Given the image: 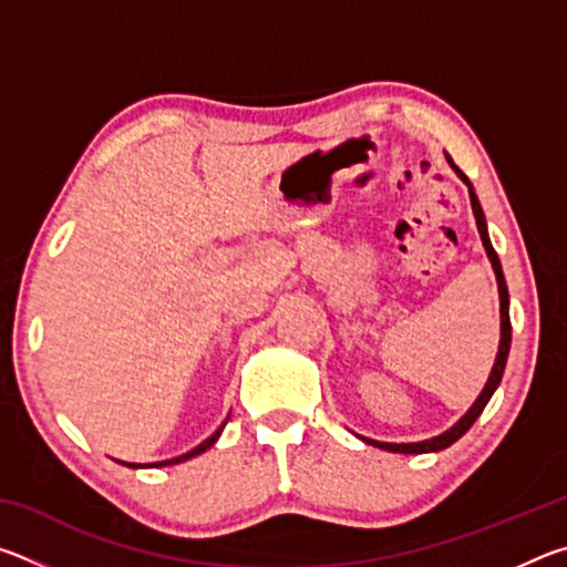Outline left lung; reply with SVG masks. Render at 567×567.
Listing matches in <instances>:
<instances>
[{
  "mask_svg": "<svg viewBox=\"0 0 567 567\" xmlns=\"http://www.w3.org/2000/svg\"><path fill=\"white\" fill-rule=\"evenodd\" d=\"M450 167L457 172V177L465 182L467 192H470V205H473V215H475V223H477V233L480 239H483V247L487 252V260H491L493 270H495V280H497V292H501V348H497V358L493 364V372L491 378H487L483 392H480L477 400L473 402V408H470L463 417H460L453 427L445 430L443 435L437 437H430V440H422V443H378V440H370V437H362L368 445H375L380 450H390V453H405V455H420V453H437V450H445L455 443V440L463 437L470 427H473V422L483 415V410L487 402H491L493 392L497 390L503 380V372H505V362H507V352H511V338H513V328H511V297H507V285H505V275H503V267L501 260H497V252L493 249L491 237H487V225H485V215H483V207L477 203V195L473 185H470V179L465 177V172L460 169L453 157L447 155Z\"/></svg>",
  "mask_w": 567,
  "mask_h": 567,
  "instance_id": "1",
  "label": "left lung"
}]
</instances>
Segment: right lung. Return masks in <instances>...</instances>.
<instances>
[{
    "instance_id": "add662e5",
    "label": "right lung",
    "mask_w": 567,
    "mask_h": 567,
    "mask_svg": "<svg viewBox=\"0 0 567 567\" xmlns=\"http://www.w3.org/2000/svg\"><path fill=\"white\" fill-rule=\"evenodd\" d=\"M225 425H227V420L223 422V425H219L213 435H209L205 443H199L195 450H189V453H185V455H179V457H172V460H162V463H147V465H142V463H122V465H127V467H165V465H177V463H185V460H189V457H195V455H199V453H205V450H209L213 447L215 443H217V437L223 435V430H225ZM120 463V460H117Z\"/></svg>"
}]
</instances>
